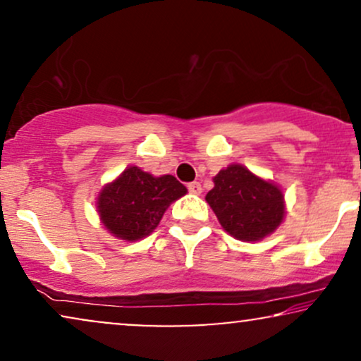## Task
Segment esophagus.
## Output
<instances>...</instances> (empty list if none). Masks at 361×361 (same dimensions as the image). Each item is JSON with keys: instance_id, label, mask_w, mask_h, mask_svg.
<instances>
[{"instance_id": "obj_1", "label": "esophagus", "mask_w": 361, "mask_h": 361, "mask_svg": "<svg viewBox=\"0 0 361 361\" xmlns=\"http://www.w3.org/2000/svg\"><path fill=\"white\" fill-rule=\"evenodd\" d=\"M188 189H189V192L194 195H201V192H202V185L199 184V182H190V184L188 185Z\"/></svg>"}]
</instances>
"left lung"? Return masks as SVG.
I'll list each match as a JSON object with an SVG mask.
<instances>
[{
	"mask_svg": "<svg viewBox=\"0 0 361 361\" xmlns=\"http://www.w3.org/2000/svg\"><path fill=\"white\" fill-rule=\"evenodd\" d=\"M206 201L226 233L239 241H261L284 219L283 190L241 164H231L214 177Z\"/></svg>",
	"mask_w": 361,
	"mask_h": 361,
	"instance_id": "obj_1",
	"label": "left lung"
}]
</instances>
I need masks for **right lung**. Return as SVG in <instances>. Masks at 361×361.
I'll return each mask as SVG.
<instances>
[{
	"mask_svg": "<svg viewBox=\"0 0 361 361\" xmlns=\"http://www.w3.org/2000/svg\"><path fill=\"white\" fill-rule=\"evenodd\" d=\"M185 192V185L173 176L154 177L132 166L100 190L97 211L110 234L139 241L154 233L167 207Z\"/></svg>",
	"mask_w": 361,
	"mask_h": 361,
	"instance_id": "add662e5",
	"label": "right lung"
}]
</instances>
